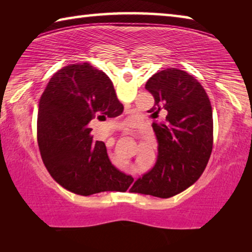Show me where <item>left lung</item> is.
Listing matches in <instances>:
<instances>
[{
    "mask_svg": "<svg viewBox=\"0 0 252 252\" xmlns=\"http://www.w3.org/2000/svg\"><path fill=\"white\" fill-rule=\"evenodd\" d=\"M146 89L155 97L148 111L151 117L157 119L161 110L167 116L152 125L157 161L134 182L132 192L167 199L193 185L206 169L213 144L212 108L202 85L174 67L153 74Z\"/></svg>",
    "mask_w": 252,
    "mask_h": 252,
    "instance_id": "8db88e82",
    "label": "left lung"
}]
</instances>
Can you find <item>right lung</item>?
Wrapping results in <instances>:
<instances>
[{
    "label": "right lung",
    "mask_w": 252,
    "mask_h": 252,
    "mask_svg": "<svg viewBox=\"0 0 252 252\" xmlns=\"http://www.w3.org/2000/svg\"><path fill=\"white\" fill-rule=\"evenodd\" d=\"M123 112L104 72L88 63L63 67L50 80L37 113V143L55 181L71 192L90 195L126 191L133 181L111 163L104 142L93 141L94 120Z\"/></svg>",
    "instance_id": "add662e5"
}]
</instances>
